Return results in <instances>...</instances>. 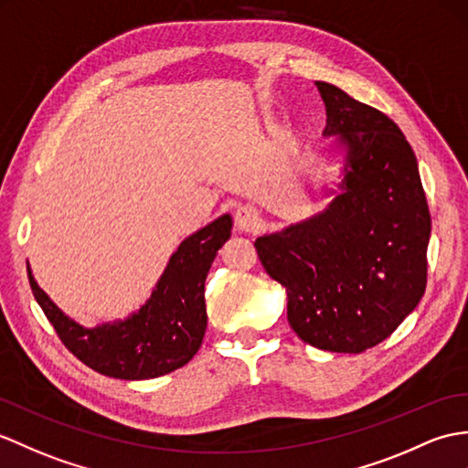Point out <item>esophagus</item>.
<instances>
[{"mask_svg":"<svg viewBox=\"0 0 468 468\" xmlns=\"http://www.w3.org/2000/svg\"><path fill=\"white\" fill-rule=\"evenodd\" d=\"M235 225L239 231H245V233L257 231L261 225V215L253 205H243V207H239L235 213Z\"/></svg>","mask_w":468,"mask_h":468,"instance_id":"obj_1","label":"esophagus"}]
</instances>
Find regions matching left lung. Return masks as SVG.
<instances>
[{"mask_svg": "<svg viewBox=\"0 0 468 468\" xmlns=\"http://www.w3.org/2000/svg\"><path fill=\"white\" fill-rule=\"evenodd\" d=\"M324 135L345 147L341 195L323 213L257 237L267 273L287 289V319L303 341L363 353L385 341L427 287L431 213L417 157L393 119L314 81Z\"/></svg>", "mask_w": 468, "mask_h": 468, "instance_id": "left-lung-1", "label": "left lung"}]
</instances>
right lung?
I'll return each instance as SVG.
<instances>
[{"instance_id": "add662e5", "label": "right lung", "mask_w": 468, "mask_h": 468, "mask_svg": "<svg viewBox=\"0 0 468 468\" xmlns=\"http://www.w3.org/2000/svg\"><path fill=\"white\" fill-rule=\"evenodd\" d=\"M231 217L223 215L185 239L151 299L125 321L85 329L56 307L27 267L29 285L61 343L83 365L125 381L155 378L187 365L199 351L207 329L205 277L217 251L231 237Z\"/></svg>"}]
</instances>
